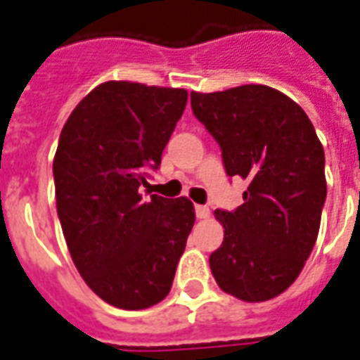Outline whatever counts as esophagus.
I'll use <instances>...</instances> for the list:
<instances>
[{"label": "esophagus", "instance_id": "34e87169", "mask_svg": "<svg viewBox=\"0 0 360 360\" xmlns=\"http://www.w3.org/2000/svg\"><path fill=\"white\" fill-rule=\"evenodd\" d=\"M195 216H198L200 220H205V218H209V216H210L209 207H205V205H195Z\"/></svg>", "mask_w": 360, "mask_h": 360}]
</instances>
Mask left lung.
I'll return each instance as SVG.
<instances>
[{
	"mask_svg": "<svg viewBox=\"0 0 360 360\" xmlns=\"http://www.w3.org/2000/svg\"><path fill=\"white\" fill-rule=\"evenodd\" d=\"M195 118L220 144L229 177L250 181L244 203L216 210L224 242L209 257L221 290L266 302L296 281L326 203V155L305 110L279 90L242 84L190 92Z\"/></svg>",
	"mask_w": 360,
	"mask_h": 360,
	"instance_id": "left-lung-1",
	"label": "left lung"
}]
</instances>
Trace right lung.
<instances>
[{"mask_svg": "<svg viewBox=\"0 0 360 360\" xmlns=\"http://www.w3.org/2000/svg\"><path fill=\"white\" fill-rule=\"evenodd\" d=\"M186 99L185 89L107 81L60 131L53 177L64 238L84 283L118 309L140 311L168 296L195 221L186 198L140 194Z\"/></svg>", "mask_w": 360, "mask_h": 360, "instance_id": "1", "label": "right lung"}]
</instances>
